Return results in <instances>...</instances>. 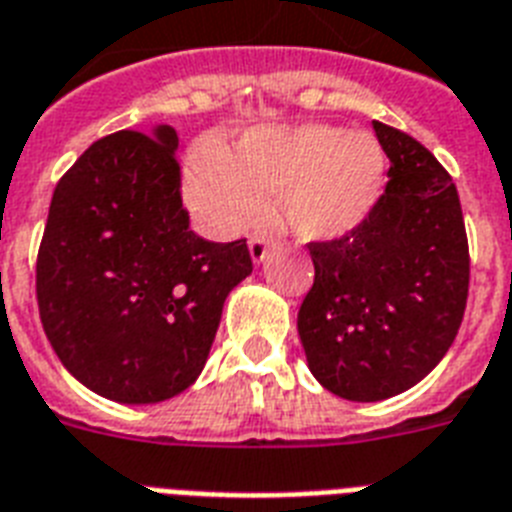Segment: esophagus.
Returning <instances> with one entry per match:
<instances>
[{
  "label": "esophagus",
  "mask_w": 512,
  "mask_h": 512,
  "mask_svg": "<svg viewBox=\"0 0 512 512\" xmlns=\"http://www.w3.org/2000/svg\"><path fill=\"white\" fill-rule=\"evenodd\" d=\"M248 248H251V259L256 261V264H261V261L269 256V240L264 235H253Z\"/></svg>",
  "instance_id": "obj_1"
}]
</instances>
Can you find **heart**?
Here are the masks:
<instances>
[{"label": "heart", "mask_w": 512, "mask_h": 512, "mask_svg": "<svg viewBox=\"0 0 512 512\" xmlns=\"http://www.w3.org/2000/svg\"><path fill=\"white\" fill-rule=\"evenodd\" d=\"M386 174L375 137L338 126H259L232 153L203 145L190 155L185 195L214 235H235L280 192V214L304 240H335L365 222Z\"/></svg>", "instance_id": "obj_1"}]
</instances>
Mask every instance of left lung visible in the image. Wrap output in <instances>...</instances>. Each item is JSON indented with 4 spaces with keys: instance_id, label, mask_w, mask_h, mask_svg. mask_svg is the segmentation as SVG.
<instances>
[{
    "instance_id": "8db88e82",
    "label": "left lung",
    "mask_w": 512,
    "mask_h": 512,
    "mask_svg": "<svg viewBox=\"0 0 512 512\" xmlns=\"http://www.w3.org/2000/svg\"><path fill=\"white\" fill-rule=\"evenodd\" d=\"M388 182L349 235L312 240L314 285L298 309L309 370L349 402H380L423 380L455 341L470 256L460 195L418 140L372 121Z\"/></svg>"
}]
</instances>
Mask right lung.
I'll use <instances>...</instances> for the list:
<instances>
[{
  "instance_id": "add662e5",
  "label": "right lung",
  "mask_w": 512,
  "mask_h": 512,
  "mask_svg": "<svg viewBox=\"0 0 512 512\" xmlns=\"http://www.w3.org/2000/svg\"><path fill=\"white\" fill-rule=\"evenodd\" d=\"M177 132L121 129L65 171L49 203L36 301L73 378L124 404L195 383L224 298L253 272L245 240L211 243L182 206Z\"/></svg>"
}]
</instances>
